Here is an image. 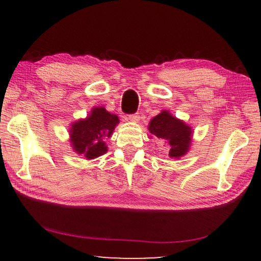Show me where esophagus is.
Returning <instances> with one entry per match:
<instances>
[{
    "label": "esophagus",
    "instance_id": "1",
    "mask_svg": "<svg viewBox=\"0 0 261 261\" xmlns=\"http://www.w3.org/2000/svg\"><path fill=\"white\" fill-rule=\"evenodd\" d=\"M139 118H140L139 114H132V115H129V116L126 117V120H129V121H131V122L137 123V122L139 121Z\"/></svg>",
    "mask_w": 261,
    "mask_h": 261
}]
</instances>
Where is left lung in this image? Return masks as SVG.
Instances as JSON below:
<instances>
[{
  "mask_svg": "<svg viewBox=\"0 0 261 261\" xmlns=\"http://www.w3.org/2000/svg\"><path fill=\"white\" fill-rule=\"evenodd\" d=\"M148 131L156 138L169 145V156L179 159L188 153L191 145L192 129L183 121L174 117L169 112H162L153 117L148 124Z\"/></svg>",
  "mask_w": 261,
  "mask_h": 261,
  "instance_id": "1",
  "label": "left lung"
}]
</instances>
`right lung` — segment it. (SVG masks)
Here are the masks:
<instances>
[{
    "label": "right lung",
    "instance_id": "add662e5",
    "mask_svg": "<svg viewBox=\"0 0 261 261\" xmlns=\"http://www.w3.org/2000/svg\"><path fill=\"white\" fill-rule=\"evenodd\" d=\"M118 117L103 107H95L84 120L73 122L70 127V141L73 151L79 155L92 160L107 153L105 138L112 136Z\"/></svg>",
    "mask_w": 261,
    "mask_h": 261
}]
</instances>
